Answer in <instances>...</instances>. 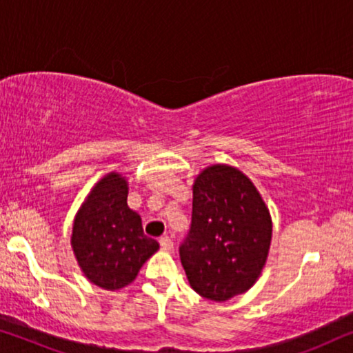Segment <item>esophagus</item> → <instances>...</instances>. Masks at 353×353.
I'll return each instance as SVG.
<instances>
[{"mask_svg": "<svg viewBox=\"0 0 353 353\" xmlns=\"http://www.w3.org/2000/svg\"><path fill=\"white\" fill-rule=\"evenodd\" d=\"M159 245H161L163 250L171 252V250H172V247H174V242H172L171 239H169L168 236H163L161 239H159Z\"/></svg>", "mask_w": 353, "mask_h": 353, "instance_id": "obj_1", "label": "esophagus"}]
</instances>
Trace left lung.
I'll return each instance as SVG.
<instances>
[{
	"instance_id": "8db88e82",
	"label": "left lung",
	"mask_w": 353,
	"mask_h": 353,
	"mask_svg": "<svg viewBox=\"0 0 353 353\" xmlns=\"http://www.w3.org/2000/svg\"><path fill=\"white\" fill-rule=\"evenodd\" d=\"M270 210L237 168L213 164L194 182L189 234L179 247L192 289L225 302L260 278L271 245Z\"/></svg>"
}]
</instances>
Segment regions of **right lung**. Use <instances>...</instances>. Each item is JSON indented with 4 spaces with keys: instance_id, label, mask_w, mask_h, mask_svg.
<instances>
[{
    "instance_id": "1",
    "label": "right lung",
    "mask_w": 353,
    "mask_h": 353,
    "mask_svg": "<svg viewBox=\"0 0 353 353\" xmlns=\"http://www.w3.org/2000/svg\"><path fill=\"white\" fill-rule=\"evenodd\" d=\"M129 187L119 172L98 181L72 225L74 255L85 278L98 288L119 290L137 278L159 243L143 234L142 218L128 206Z\"/></svg>"
}]
</instances>
